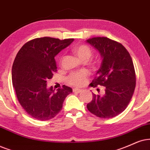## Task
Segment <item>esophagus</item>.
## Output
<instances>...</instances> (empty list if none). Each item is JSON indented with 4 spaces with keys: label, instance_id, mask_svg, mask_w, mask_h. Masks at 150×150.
Returning a JSON list of instances; mask_svg holds the SVG:
<instances>
[{
    "label": "esophagus",
    "instance_id": "esophagus-1",
    "mask_svg": "<svg viewBox=\"0 0 150 150\" xmlns=\"http://www.w3.org/2000/svg\"><path fill=\"white\" fill-rule=\"evenodd\" d=\"M73 92L77 93H79L81 92V89H79V88H74L73 89Z\"/></svg>",
    "mask_w": 150,
    "mask_h": 150
}]
</instances>
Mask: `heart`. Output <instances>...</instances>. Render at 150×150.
<instances>
[{"label": "heart", "instance_id": "heart-1", "mask_svg": "<svg viewBox=\"0 0 150 150\" xmlns=\"http://www.w3.org/2000/svg\"><path fill=\"white\" fill-rule=\"evenodd\" d=\"M73 52L81 62H88L93 54V51L90 46L86 44H80L74 47ZM89 74L86 71L73 73L66 78L67 83L73 86H81L86 82Z\"/></svg>", "mask_w": 150, "mask_h": 150}]
</instances>
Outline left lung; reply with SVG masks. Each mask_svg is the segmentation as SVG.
<instances>
[{"instance_id": "left-lung-1", "label": "left lung", "mask_w": 150, "mask_h": 150, "mask_svg": "<svg viewBox=\"0 0 150 150\" xmlns=\"http://www.w3.org/2000/svg\"><path fill=\"white\" fill-rule=\"evenodd\" d=\"M87 42L99 51L102 58L98 75L90 86L105 87V96L93 93L87 109L99 117H113L126 109L134 94L136 73L132 59L120 43L107 37H94Z\"/></svg>"}]
</instances>
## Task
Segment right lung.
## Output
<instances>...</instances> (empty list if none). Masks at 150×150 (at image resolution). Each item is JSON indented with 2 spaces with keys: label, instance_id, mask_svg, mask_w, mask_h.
<instances>
[{
  "label": "right lung",
  "instance_id": "add662e5",
  "mask_svg": "<svg viewBox=\"0 0 150 150\" xmlns=\"http://www.w3.org/2000/svg\"><path fill=\"white\" fill-rule=\"evenodd\" d=\"M52 37L28 41L17 53L12 69V84L18 102L30 116L48 120L59 113L71 88L62 86L54 92L47 88V81L57 71L54 57L73 42Z\"/></svg>",
  "mask_w": 150,
  "mask_h": 150
}]
</instances>
